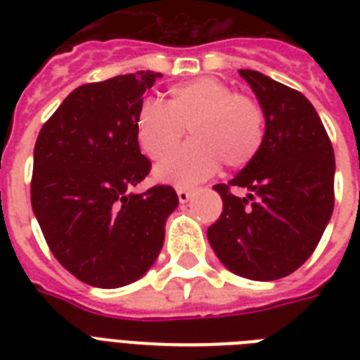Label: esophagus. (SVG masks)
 <instances>
[{
    "label": "esophagus",
    "mask_w": 360,
    "mask_h": 360,
    "mask_svg": "<svg viewBox=\"0 0 360 360\" xmlns=\"http://www.w3.org/2000/svg\"><path fill=\"white\" fill-rule=\"evenodd\" d=\"M177 198L181 203H186L192 198V192L188 188H177Z\"/></svg>",
    "instance_id": "esophagus-1"
}]
</instances>
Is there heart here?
<instances>
[{"label": "heart", "mask_w": 360, "mask_h": 360, "mask_svg": "<svg viewBox=\"0 0 360 360\" xmlns=\"http://www.w3.org/2000/svg\"><path fill=\"white\" fill-rule=\"evenodd\" d=\"M134 124L140 147L153 160L169 155L189 127L193 140L155 169L158 181L175 186L207 179L220 162L243 168L256 158L265 140L262 104L214 76L169 87L168 104L146 98Z\"/></svg>", "instance_id": "heart-1"}]
</instances>
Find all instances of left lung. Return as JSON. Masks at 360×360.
Masks as SVG:
<instances>
[{
	"mask_svg": "<svg viewBox=\"0 0 360 360\" xmlns=\"http://www.w3.org/2000/svg\"><path fill=\"white\" fill-rule=\"evenodd\" d=\"M265 112V140L228 183L213 188L222 213L207 239L231 273L276 280L316 250L335 209V151L318 112L302 93L257 70L240 69ZM231 188H246V198Z\"/></svg>",
	"mask_w": 360,
	"mask_h": 360,
	"instance_id": "8db88e82",
	"label": "left lung"
}]
</instances>
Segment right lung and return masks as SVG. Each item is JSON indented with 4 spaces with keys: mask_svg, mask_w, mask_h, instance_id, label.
Returning <instances> with one entry per match:
<instances>
[{
    "mask_svg": "<svg viewBox=\"0 0 360 360\" xmlns=\"http://www.w3.org/2000/svg\"><path fill=\"white\" fill-rule=\"evenodd\" d=\"M160 72L138 70L76 87L42 124L33 149L31 207L50 250L95 288H121L149 271L179 198L168 185L130 188L151 169L136 112Z\"/></svg>",
    "mask_w": 360,
    "mask_h": 360,
    "instance_id": "1",
    "label": "right lung"
}]
</instances>
